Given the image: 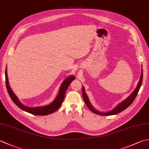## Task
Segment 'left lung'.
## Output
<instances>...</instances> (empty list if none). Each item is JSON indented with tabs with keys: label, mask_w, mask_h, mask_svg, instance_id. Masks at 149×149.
I'll use <instances>...</instances> for the list:
<instances>
[{
	"label": "left lung",
	"mask_w": 149,
	"mask_h": 149,
	"mask_svg": "<svg viewBox=\"0 0 149 149\" xmlns=\"http://www.w3.org/2000/svg\"><path fill=\"white\" fill-rule=\"evenodd\" d=\"M142 80H143V69H141V76L140 78V81H139L138 85L136 86V88H135V90L132 91V92L130 94V95H129L128 97L126 98L124 100L122 101V102L119 103L118 105L114 107L113 109L109 111H108V112H101L95 108V107L92 106V104H91V102L90 101L89 98H88L86 91H85L84 86H83V88H83V89H82V91H83V97L85 103H86V106L93 113L97 114V115H104V116L116 115V114H118L120 112L122 111L125 110V109H127V107L130 106L132 102H133V101L136 98V97L137 96L138 91H139V90H140V88L141 86Z\"/></svg>",
	"instance_id": "left-lung-1"
}]
</instances>
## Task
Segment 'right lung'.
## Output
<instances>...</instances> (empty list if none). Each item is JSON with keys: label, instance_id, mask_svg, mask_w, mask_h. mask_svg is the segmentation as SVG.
I'll list each match as a JSON object with an SVG mask.
<instances>
[{"label": "right lung", "instance_id": "right-lung-1", "mask_svg": "<svg viewBox=\"0 0 149 149\" xmlns=\"http://www.w3.org/2000/svg\"><path fill=\"white\" fill-rule=\"evenodd\" d=\"M5 77L6 88H7L8 92L9 95V96H10L11 100L13 101V102L19 107V108H20L22 110L24 111L33 114V115H48L49 114L54 113L57 109H58L59 108V107L61 106V104L63 103V100H64L66 91L67 90L70 84L71 83L72 81L75 79V77L74 75H70V76L66 77L64 81H63V83L61 84V86L59 88L58 95L56 96L55 99L51 103L49 104L48 105L32 107L24 105V104L20 102V100L18 99L17 96L15 94L13 91L12 90L11 88L9 86L8 81L7 66H6V68Z\"/></svg>", "mask_w": 149, "mask_h": 149}]
</instances>
